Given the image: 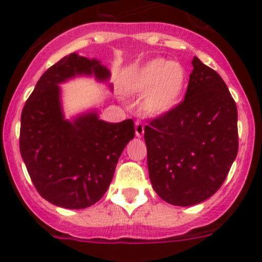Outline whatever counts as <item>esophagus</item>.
Segmentation results:
<instances>
[{"label": "esophagus", "instance_id": "1", "mask_svg": "<svg viewBox=\"0 0 262 262\" xmlns=\"http://www.w3.org/2000/svg\"><path fill=\"white\" fill-rule=\"evenodd\" d=\"M135 133L138 138H141L144 135V124L143 122L140 121H136L135 122Z\"/></svg>", "mask_w": 262, "mask_h": 262}]
</instances>
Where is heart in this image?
Listing matches in <instances>:
<instances>
[{"label":"heart","mask_w":262,"mask_h":262,"mask_svg":"<svg viewBox=\"0 0 262 262\" xmlns=\"http://www.w3.org/2000/svg\"><path fill=\"white\" fill-rule=\"evenodd\" d=\"M127 90L144 95V107L150 114H164L182 100L187 84V73L178 62L155 58L127 75Z\"/></svg>","instance_id":"b5f03b06"}]
</instances>
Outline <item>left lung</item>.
<instances>
[{"mask_svg": "<svg viewBox=\"0 0 262 262\" xmlns=\"http://www.w3.org/2000/svg\"><path fill=\"white\" fill-rule=\"evenodd\" d=\"M184 100L144 128L148 170L162 200L191 206L224 184L237 155V109L224 79L198 57Z\"/></svg>", "mask_w": 262, "mask_h": 262, "instance_id": "left-lung-1", "label": "left lung"}]
</instances>
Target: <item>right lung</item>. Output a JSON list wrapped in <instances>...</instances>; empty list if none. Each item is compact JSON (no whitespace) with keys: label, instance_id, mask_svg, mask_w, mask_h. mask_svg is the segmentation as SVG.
<instances>
[{"label":"right lung","instance_id":"obj_1","mask_svg":"<svg viewBox=\"0 0 262 262\" xmlns=\"http://www.w3.org/2000/svg\"><path fill=\"white\" fill-rule=\"evenodd\" d=\"M79 74L109 78L98 61L71 53L38 79L20 117L19 148L33 186L45 200L67 209L88 208L104 196L135 136L133 119L107 123L90 113L64 121L58 83Z\"/></svg>","mask_w":262,"mask_h":262}]
</instances>
